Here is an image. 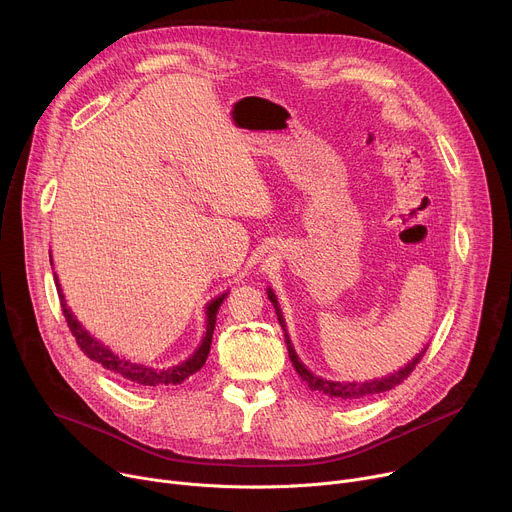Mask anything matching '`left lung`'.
Instances as JSON below:
<instances>
[{
  "instance_id": "left-lung-1",
  "label": "left lung",
  "mask_w": 512,
  "mask_h": 512,
  "mask_svg": "<svg viewBox=\"0 0 512 512\" xmlns=\"http://www.w3.org/2000/svg\"><path fill=\"white\" fill-rule=\"evenodd\" d=\"M267 298L271 300V304H273V308H275V314H277V320H279V324H281V328H283V336H285L289 360H291V364H294L296 373H298V375L302 377V381L310 387V391H318V393H322V395H326V397H330V399H334V401H360V399H367V397H371V395H379V393H385V391L397 387L399 383H403V381L411 375V371L415 369V364L421 360V356L425 354V350H427V346H429V344H425V346L421 348V352L415 354L407 364H403L401 369H397L395 373L385 375V377H381V379H369V381H330V379H324V377H320V375H314V373L306 367V364L300 360V356H298V352H296V348H294V342H291V338H289V332H287V324H285L281 306H279L275 291H273L271 287H267Z\"/></svg>"
}]
</instances>
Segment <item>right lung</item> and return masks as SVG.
I'll return each instance as SVG.
<instances>
[{
    "mask_svg": "<svg viewBox=\"0 0 512 512\" xmlns=\"http://www.w3.org/2000/svg\"><path fill=\"white\" fill-rule=\"evenodd\" d=\"M52 263V259H50ZM54 281H56V289H58V298H60V306H62V314L66 318V324L72 332V336L77 338V344L81 346V350L95 362H99L103 369L111 371L113 375L139 385V387H164V385H180L182 381H186L188 377H192L194 373H198L202 369V364L208 358L210 352V344H212V334H214V324H216V314L221 304L227 300L229 291L221 294L218 298H214L208 306H206V332L204 338L200 342V346L194 350L192 356H188L184 362L174 364V367L168 369H158V367H148V364L141 362H133L121 354H115L109 346H105L101 340H97L95 336H91L83 324L77 320V316L72 314V310L66 306L62 287L58 283V277L54 273Z\"/></svg>",
    "mask_w": 512,
    "mask_h": 512,
    "instance_id": "add662e5",
    "label": "right lung"
}]
</instances>
